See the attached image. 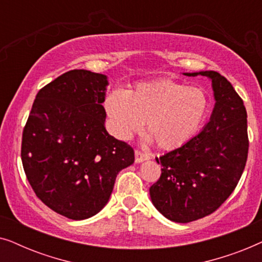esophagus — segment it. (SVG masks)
<instances>
[{
	"instance_id": "34e87169",
	"label": "esophagus",
	"mask_w": 262,
	"mask_h": 262,
	"mask_svg": "<svg viewBox=\"0 0 262 262\" xmlns=\"http://www.w3.org/2000/svg\"><path fill=\"white\" fill-rule=\"evenodd\" d=\"M149 159H150L149 154L142 152V151H139V150H136L135 151V160L137 163H141V162H143V161H146Z\"/></svg>"
}]
</instances>
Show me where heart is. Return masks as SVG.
I'll use <instances>...</instances> for the list:
<instances>
[{
    "label": "heart",
    "mask_w": 262,
    "mask_h": 262,
    "mask_svg": "<svg viewBox=\"0 0 262 262\" xmlns=\"http://www.w3.org/2000/svg\"><path fill=\"white\" fill-rule=\"evenodd\" d=\"M103 108L118 138L130 139L145 121V130L157 146L171 150L198 132L209 113L210 100L202 88L161 80L141 83L128 93L111 91Z\"/></svg>",
    "instance_id": "b5f03b06"
}]
</instances>
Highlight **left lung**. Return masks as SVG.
<instances>
[{
  "instance_id": "8db88e82",
  "label": "left lung",
  "mask_w": 262,
  "mask_h": 262,
  "mask_svg": "<svg viewBox=\"0 0 262 262\" xmlns=\"http://www.w3.org/2000/svg\"><path fill=\"white\" fill-rule=\"evenodd\" d=\"M211 78L214 108L200 134L164 154L161 177L150 198L168 220L188 223L214 212L237 186L248 157L247 112L243 100L217 71L186 73Z\"/></svg>"
}]
</instances>
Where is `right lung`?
Returning <instances> with one entry per match:
<instances>
[{"mask_svg": "<svg viewBox=\"0 0 262 262\" xmlns=\"http://www.w3.org/2000/svg\"><path fill=\"white\" fill-rule=\"evenodd\" d=\"M107 84L89 70L60 75L38 92L23 132L21 160L35 195L70 220L98 213L135 161L132 146L105 128Z\"/></svg>", "mask_w": 262, "mask_h": 262, "instance_id": "add662e5", "label": "right lung"}]
</instances>
